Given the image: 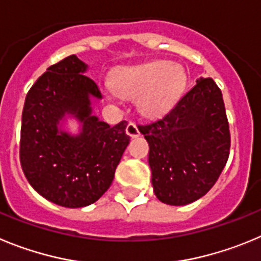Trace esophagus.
I'll return each instance as SVG.
<instances>
[{
  "instance_id": "obj_1",
  "label": "esophagus",
  "mask_w": 261,
  "mask_h": 261,
  "mask_svg": "<svg viewBox=\"0 0 261 261\" xmlns=\"http://www.w3.org/2000/svg\"><path fill=\"white\" fill-rule=\"evenodd\" d=\"M126 134H127L128 136H131V138H138V136L140 135V131L134 122H130L127 125V127H126Z\"/></svg>"
}]
</instances>
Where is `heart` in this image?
<instances>
[{
  "label": "heart",
  "mask_w": 261,
  "mask_h": 261,
  "mask_svg": "<svg viewBox=\"0 0 261 261\" xmlns=\"http://www.w3.org/2000/svg\"><path fill=\"white\" fill-rule=\"evenodd\" d=\"M186 71L177 63L153 61L122 67L113 78L108 97L135 98L138 109L147 118H157L177 104L186 87Z\"/></svg>",
  "instance_id": "b5f03b06"
}]
</instances>
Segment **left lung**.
I'll return each mask as SVG.
<instances>
[{
  "mask_svg": "<svg viewBox=\"0 0 261 261\" xmlns=\"http://www.w3.org/2000/svg\"><path fill=\"white\" fill-rule=\"evenodd\" d=\"M139 131L149 144L153 192L169 205L204 196L229 159V123L221 90L212 78L196 79L168 114Z\"/></svg>",
  "mask_w": 261,
  "mask_h": 261,
  "instance_id": "1",
  "label": "left lung"
}]
</instances>
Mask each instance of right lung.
Listing matches in <instances>:
<instances>
[{
  "instance_id": "add662e5",
  "label": "right lung",
  "mask_w": 261,
  "mask_h": 261,
  "mask_svg": "<svg viewBox=\"0 0 261 261\" xmlns=\"http://www.w3.org/2000/svg\"><path fill=\"white\" fill-rule=\"evenodd\" d=\"M88 66L69 56L46 69L25 96L20 130V164L43 198L66 208H82L101 198L130 136L127 122L110 127L92 114L91 100L101 98ZM66 116L81 123L78 136L63 130Z\"/></svg>"
}]
</instances>
